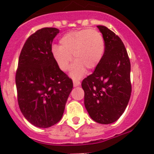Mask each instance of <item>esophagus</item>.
Instances as JSON below:
<instances>
[{"instance_id":"esophagus-1","label":"esophagus","mask_w":154,"mask_h":154,"mask_svg":"<svg viewBox=\"0 0 154 154\" xmlns=\"http://www.w3.org/2000/svg\"><path fill=\"white\" fill-rule=\"evenodd\" d=\"M73 83H74V86H77L80 84V82L77 80H73Z\"/></svg>"}]
</instances>
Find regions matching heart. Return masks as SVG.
Returning a JSON list of instances; mask_svg holds the SVG:
<instances>
[{"mask_svg":"<svg viewBox=\"0 0 154 154\" xmlns=\"http://www.w3.org/2000/svg\"><path fill=\"white\" fill-rule=\"evenodd\" d=\"M59 44L60 46L52 47V56L59 68L62 71H67L73 55L76 61L71 67V75L74 78L82 77L86 68H96L104 53V38L96 30L70 31L62 36Z\"/></svg>","mask_w":154,"mask_h":154,"instance_id":"heart-1","label":"heart"}]
</instances>
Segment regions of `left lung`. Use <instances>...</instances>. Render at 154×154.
<instances>
[{
	"label": "left lung",
	"instance_id": "1",
	"mask_svg": "<svg viewBox=\"0 0 154 154\" xmlns=\"http://www.w3.org/2000/svg\"><path fill=\"white\" fill-rule=\"evenodd\" d=\"M104 41V53L92 74L82 81L84 104L94 121L110 124L118 120L132 92L131 65L123 41L114 32L98 25Z\"/></svg>",
	"mask_w": 154,
	"mask_h": 154
}]
</instances>
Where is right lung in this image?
<instances>
[{"label":"right lung","mask_w":154,"mask_h":154,"mask_svg":"<svg viewBox=\"0 0 154 154\" xmlns=\"http://www.w3.org/2000/svg\"><path fill=\"white\" fill-rule=\"evenodd\" d=\"M59 33L43 28L29 36L22 49L16 73L19 108L34 126L48 128L62 119L73 89L72 80L52 56V43Z\"/></svg>","instance_id":"obj_1"}]
</instances>
